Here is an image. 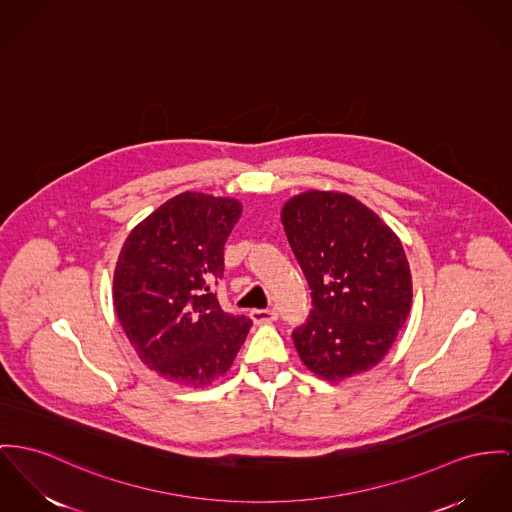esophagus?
I'll use <instances>...</instances> for the list:
<instances>
[{"label":"esophagus","instance_id":"1","mask_svg":"<svg viewBox=\"0 0 512 512\" xmlns=\"http://www.w3.org/2000/svg\"><path fill=\"white\" fill-rule=\"evenodd\" d=\"M250 318L256 324H268V322H273L277 318V310H273V308H254V310H250Z\"/></svg>","mask_w":512,"mask_h":512}]
</instances>
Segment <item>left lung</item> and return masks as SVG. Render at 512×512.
<instances>
[{
  "label": "left lung",
  "instance_id": "obj_1",
  "mask_svg": "<svg viewBox=\"0 0 512 512\" xmlns=\"http://www.w3.org/2000/svg\"><path fill=\"white\" fill-rule=\"evenodd\" d=\"M281 223L310 289V314L293 330L303 363L326 380L373 369L411 307L402 242L375 211L340 192L291 198Z\"/></svg>",
  "mask_w": 512,
  "mask_h": 512
}]
</instances>
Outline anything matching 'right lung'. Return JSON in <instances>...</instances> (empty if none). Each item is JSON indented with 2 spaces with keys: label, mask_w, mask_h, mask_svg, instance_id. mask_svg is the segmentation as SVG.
I'll return each instance as SVG.
<instances>
[{
  "label": "right lung",
  "mask_w": 512,
  "mask_h": 512,
  "mask_svg": "<svg viewBox=\"0 0 512 512\" xmlns=\"http://www.w3.org/2000/svg\"><path fill=\"white\" fill-rule=\"evenodd\" d=\"M240 213L237 200L184 192L141 221L118 256V320L139 359L178 384L207 386L225 375L252 326L211 291Z\"/></svg>",
  "instance_id": "1"
}]
</instances>
